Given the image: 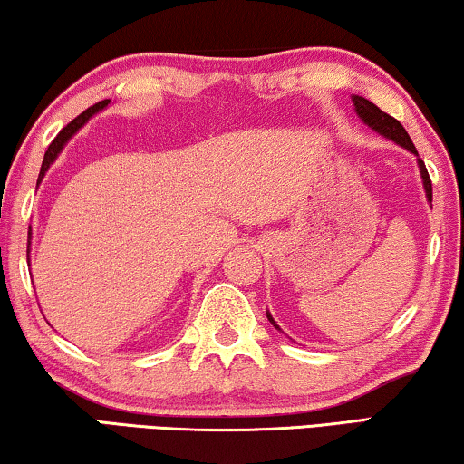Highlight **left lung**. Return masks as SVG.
I'll return each mask as SVG.
<instances>
[{
  "mask_svg": "<svg viewBox=\"0 0 464 464\" xmlns=\"http://www.w3.org/2000/svg\"><path fill=\"white\" fill-rule=\"evenodd\" d=\"M353 102H355V111L357 115L362 117V120L368 123V126L372 130H376V132H381L382 136H387V139L395 140L397 145L406 147L408 151H412L414 155H419V151H416L414 142L412 139H410L406 128L401 126L400 121L395 120V117H391L389 113H384V111H381L376 107L374 102H370L368 99H363V96H353ZM419 168H420V176H422V182H425V191H427V199L433 201V187H430V179H429V172L425 168V161H422L419 158ZM266 317H269V322L276 325V328L279 330V325L273 322V317L266 313Z\"/></svg>",
  "mask_w": 464,
  "mask_h": 464,
  "instance_id": "obj_1",
  "label": "left lung"
}]
</instances>
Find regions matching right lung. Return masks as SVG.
<instances>
[{
	"label": "right lung",
	"instance_id": "obj_1",
	"mask_svg": "<svg viewBox=\"0 0 464 464\" xmlns=\"http://www.w3.org/2000/svg\"><path fill=\"white\" fill-rule=\"evenodd\" d=\"M109 104V101H101V102H96V104H92V107H88L86 111H83V113H80L75 117L73 121H69L67 126H64L61 132H58V136L54 140L50 142V147H48V151H45V155H44V164H42V169H39V179H37V182L44 179L45 176V172H48V168H50V164L52 161H54L56 158H58V153L63 151V147H64V142H67L71 136H73L77 130H80L83 123H86L90 117H92L94 113H99L101 109H104Z\"/></svg>",
	"mask_w": 464,
	"mask_h": 464
}]
</instances>
